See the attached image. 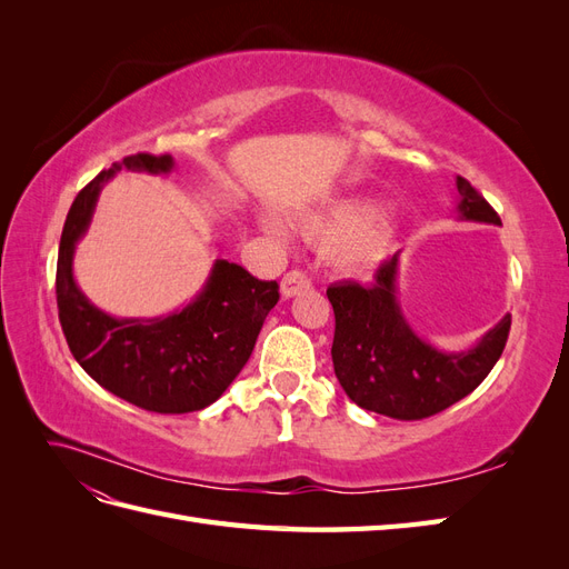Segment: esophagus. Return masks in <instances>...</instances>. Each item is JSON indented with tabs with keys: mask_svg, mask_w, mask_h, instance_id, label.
Segmentation results:
<instances>
[{
	"mask_svg": "<svg viewBox=\"0 0 569 569\" xmlns=\"http://www.w3.org/2000/svg\"><path fill=\"white\" fill-rule=\"evenodd\" d=\"M308 287H311V280H308L301 270H289L284 278H282L280 291H282L284 299H291V297H297L299 291H303Z\"/></svg>",
	"mask_w": 569,
	"mask_h": 569,
	"instance_id": "obj_1",
	"label": "esophagus"
}]
</instances>
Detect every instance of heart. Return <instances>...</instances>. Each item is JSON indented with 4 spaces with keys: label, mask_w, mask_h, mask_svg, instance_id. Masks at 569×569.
Instances as JSON below:
<instances>
[{
    "label": "heart",
    "mask_w": 569,
    "mask_h": 569,
    "mask_svg": "<svg viewBox=\"0 0 569 569\" xmlns=\"http://www.w3.org/2000/svg\"><path fill=\"white\" fill-rule=\"evenodd\" d=\"M278 230L274 222L268 226ZM297 232L320 249H332V261L343 272H360L393 249L396 226L389 213H380V199L347 194L303 211L295 220Z\"/></svg>",
    "instance_id": "1"
}]
</instances>
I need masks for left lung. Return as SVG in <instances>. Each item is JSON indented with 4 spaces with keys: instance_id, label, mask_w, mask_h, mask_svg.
<instances>
[{
    "instance_id": "obj_1",
    "label": "left lung",
    "mask_w": 569,
    "mask_h": 569,
    "mask_svg": "<svg viewBox=\"0 0 569 569\" xmlns=\"http://www.w3.org/2000/svg\"><path fill=\"white\" fill-rule=\"evenodd\" d=\"M460 220L501 226L477 189L456 178ZM396 251L375 272V282H339L327 289L335 308L332 363L349 399L380 416L422 420L472 393L501 358L510 313L468 351H439L408 325L396 299Z\"/></svg>"
}]
</instances>
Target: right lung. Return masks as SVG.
Returning a JSON list of instances; mask_svg holds the SVG:
<instances>
[{
    "label": "right lung",
    "mask_w": 569,
    "mask_h": 569,
    "mask_svg": "<svg viewBox=\"0 0 569 569\" xmlns=\"http://www.w3.org/2000/svg\"><path fill=\"white\" fill-rule=\"evenodd\" d=\"M173 166L168 153H132L101 170L68 211L57 263L59 320L82 370L118 399L163 416L218 401L247 366L266 316L280 299L278 282L258 280L226 258L213 263L192 301L161 318H113L82 295L73 253L90 228L101 187L123 168L166 176Z\"/></svg>",
    "instance_id": "1"
}]
</instances>
